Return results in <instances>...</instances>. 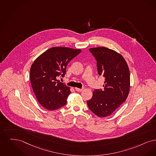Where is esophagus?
Segmentation results:
<instances>
[{
  "label": "esophagus",
  "instance_id": "34e87169",
  "mask_svg": "<svg viewBox=\"0 0 156 156\" xmlns=\"http://www.w3.org/2000/svg\"><path fill=\"white\" fill-rule=\"evenodd\" d=\"M75 90L77 91H79V92H80V91H83V88H75Z\"/></svg>",
  "mask_w": 156,
  "mask_h": 156
}]
</instances>
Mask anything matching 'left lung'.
<instances>
[{
	"mask_svg": "<svg viewBox=\"0 0 156 156\" xmlns=\"http://www.w3.org/2000/svg\"><path fill=\"white\" fill-rule=\"evenodd\" d=\"M97 61L99 75L105 77L104 88L96 89L87 101L89 109L99 117L110 115L125 101L130 90V73L124 58L106 47L90 48Z\"/></svg>",
	"mask_w": 156,
	"mask_h": 156,
	"instance_id": "1",
	"label": "left lung"
}]
</instances>
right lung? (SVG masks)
Instances as JSON below:
<instances>
[{
  "label": "right lung",
  "mask_w": 156,
  "mask_h": 156,
  "mask_svg": "<svg viewBox=\"0 0 156 156\" xmlns=\"http://www.w3.org/2000/svg\"><path fill=\"white\" fill-rule=\"evenodd\" d=\"M80 49L53 47L40 55L30 69V81L36 98L48 110L65 105L70 87L56 79L64 77L68 63L81 52Z\"/></svg>",
  "instance_id": "1"
}]
</instances>
